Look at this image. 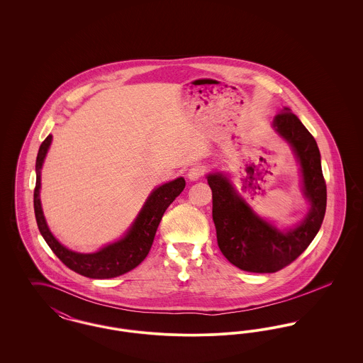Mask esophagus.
Masks as SVG:
<instances>
[{
    "label": "esophagus",
    "mask_w": 363,
    "mask_h": 363,
    "mask_svg": "<svg viewBox=\"0 0 363 363\" xmlns=\"http://www.w3.org/2000/svg\"><path fill=\"white\" fill-rule=\"evenodd\" d=\"M203 174H204V169L201 166H193L188 172V178L190 181H197L203 177Z\"/></svg>",
    "instance_id": "34e87169"
}]
</instances>
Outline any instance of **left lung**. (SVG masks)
<instances>
[{"label":"left lung","instance_id":"left-lung-1","mask_svg":"<svg viewBox=\"0 0 363 363\" xmlns=\"http://www.w3.org/2000/svg\"><path fill=\"white\" fill-rule=\"evenodd\" d=\"M272 128L293 150L301 170L302 194L311 206L298 225L279 228L256 213L228 175L222 172L207 175L219 249L233 265L255 274L277 272L302 255L317 235L327 208V185L314 138L289 107L274 118Z\"/></svg>","mask_w":363,"mask_h":363}]
</instances>
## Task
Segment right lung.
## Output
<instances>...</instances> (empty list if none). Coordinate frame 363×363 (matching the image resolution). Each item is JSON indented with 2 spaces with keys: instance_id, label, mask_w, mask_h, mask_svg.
I'll return each mask as SVG.
<instances>
[{
  "instance_id": "1",
  "label": "right lung",
  "mask_w": 363,
  "mask_h": 363,
  "mask_svg": "<svg viewBox=\"0 0 363 363\" xmlns=\"http://www.w3.org/2000/svg\"><path fill=\"white\" fill-rule=\"evenodd\" d=\"M52 135L45 138L36 156V184L34 190L35 218L38 228L50 246L54 255L69 269L91 279H110L123 275L136 268L150 253L157 225L167 207L185 188L184 177L169 181L150 193L136 219L118 241L111 242L94 253H79L64 246L52 235L40 204V172L48 151L52 145Z\"/></svg>"
}]
</instances>
